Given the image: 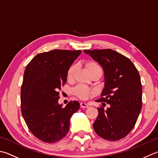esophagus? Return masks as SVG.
Wrapping results in <instances>:
<instances>
[{"mask_svg":"<svg viewBox=\"0 0 158 158\" xmlns=\"http://www.w3.org/2000/svg\"><path fill=\"white\" fill-rule=\"evenodd\" d=\"M80 106H81V108H88L89 107V105L85 103V102H81V103H80Z\"/></svg>","mask_w":158,"mask_h":158,"instance_id":"esophagus-1","label":"esophagus"}]
</instances>
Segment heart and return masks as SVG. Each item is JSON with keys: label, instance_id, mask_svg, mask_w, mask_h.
Returning <instances> with one entry per match:
<instances>
[{"label": "heart", "instance_id": "heart-1", "mask_svg": "<svg viewBox=\"0 0 158 158\" xmlns=\"http://www.w3.org/2000/svg\"><path fill=\"white\" fill-rule=\"evenodd\" d=\"M86 67L88 69L90 75L93 74L94 73L101 72L102 73V69L100 66V65L97 62L94 61H90L86 63ZM77 70V66L75 64H73L71 66L69 70H68L67 73V78L69 80L72 79L75 75V71ZM73 92L75 96L80 99H86V98L91 97L92 95H93L94 92L91 89L88 88L87 86L83 85H79L75 87L73 89Z\"/></svg>", "mask_w": 158, "mask_h": 158}]
</instances>
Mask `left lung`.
<instances>
[{
	"instance_id": "left-lung-1",
	"label": "left lung",
	"mask_w": 158,
	"mask_h": 158,
	"mask_svg": "<svg viewBox=\"0 0 158 158\" xmlns=\"http://www.w3.org/2000/svg\"><path fill=\"white\" fill-rule=\"evenodd\" d=\"M103 67L105 87L97 102L110 105L101 106L93 124L102 138L116 141L125 138L136 123L143 106L140 77L129 58L112 49L84 50Z\"/></svg>"
}]
</instances>
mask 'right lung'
Wrapping results in <instances>:
<instances>
[{"mask_svg": "<svg viewBox=\"0 0 158 158\" xmlns=\"http://www.w3.org/2000/svg\"><path fill=\"white\" fill-rule=\"evenodd\" d=\"M81 51L55 49L33 58L24 70L21 86V112L30 131L44 143L66 136L70 119L79 110L78 101L65 107L58 104L60 91L67 81L70 66Z\"/></svg>", "mask_w": 158, "mask_h": 158, "instance_id": "right-lung-1", "label": "right lung"}]
</instances>
